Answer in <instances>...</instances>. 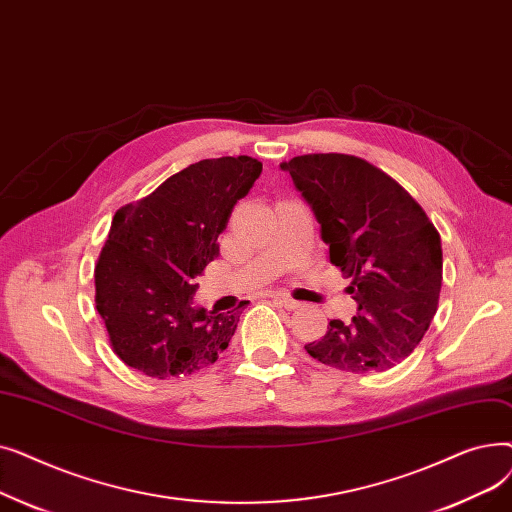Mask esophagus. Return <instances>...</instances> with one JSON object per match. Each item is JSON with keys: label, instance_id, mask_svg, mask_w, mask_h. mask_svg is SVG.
I'll return each instance as SVG.
<instances>
[{"label": "esophagus", "instance_id": "34e87169", "mask_svg": "<svg viewBox=\"0 0 512 512\" xmlns=\"http://www.w3.org/2000/svg\"><path fill=\"white\" fill-rule=\"evenodd\" d=\"M272 299L278 303V305H282V307H286L288 311H292V309H297L301 303L299 301H294L292 297H288V294H284V292H274L272 294Z\"/></svg>", "mask_w": 512, "mask_h": 512}]
</instances>
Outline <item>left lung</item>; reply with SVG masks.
<instances>
[{
	"mask_svg": "<svg viewBox=\"0 0 512 512\" xmlns=\"http://www.w3.org/2000/svg\"><path fill=\"white\" fill-rule=\"evenodd\" d=\"M311 205L330 261L357 301L351 324L332 319L305 344L319 363L382 373L405 361L438 311L442 242L421 205L380 168L344 153H309L280 164Z\"/></svg>",
	"mask_w": 512,
	"mask_h": 512,
	"instance_id": "obj_1",
	"label": "left lung"
}]
</instances>
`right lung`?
Masks as SVG:
<instances>
[{
    "label": "right lung",
    "instance_id": "obj_1",
    "mask_svg": "<svg viewBox=\"0 0 512 512\" xmlns=\"http://www.w3.org/2000/svg\"><path fill=\"white\" fill-rule=\"evenodd\" d=\"M261 170L249 155L201 159L116 211L95 265V305L128 367L166 380L226 351L242 303L226 313L197 307L195 278L218 257V236Z\"/></svg>",
    "mask_w": 512,
    "mask_h": 512
}]
</instances>
